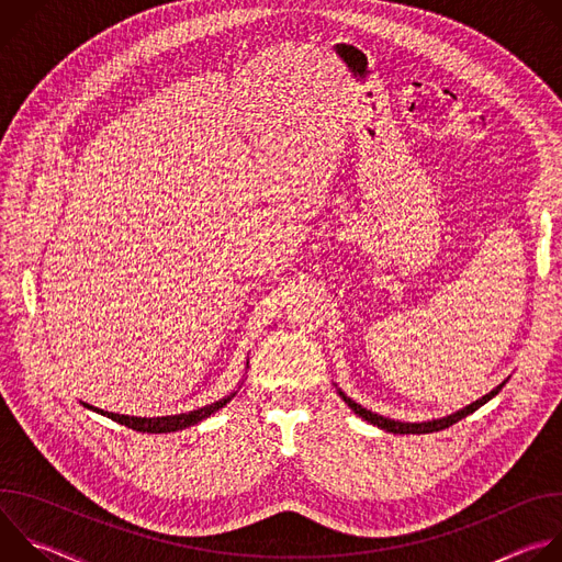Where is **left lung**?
Here are the masks:
<instances>
[{
    "label": "left lung",
    "instance_id": "8db88e82",
    "mask_svg": "<svg viewBox=\"0 0 562 562\" xmlns=\"http://www.w3.org/2000/svg\"><path fill=\"white\" fill-rule=\"evenodd\" d=\"M505 382H507V380H505ZM505 382H501L494 391H490L487 395L475 400V403L467 405L464 409H460V412H456V414H451V416L438 418V420H427V423H400V420H391V418L378 416V414H373V412L360 407L358 403H353V400H351L349 395H345L340 389H338V393H340V397L345 400V403H347L362 420H367V423H371V425H375V427H380V429H384V431H389V434H434V431H442V429L456 425L458 420H462V418H467L469 414H473L477 407H483L485 403H490V400H492L494 395H498V391L505 386Z\"/></svg>",
    "mask_w": 562,
    "mask_h": 562
}]
</instances>
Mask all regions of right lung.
I'll list each match as a JSON object with an SVG mask.
<instances>
[{
    "label": "right lung",
    "mask_w": 562,
    "mask_h": 562,
    "mask_svg": "<svg viewBox=\"0 0 562 562\" xmlns=\"http://www.w3.org/2000/svg\"><path fill=\"white\" fill-rule=\"evenodd\" d=\"M249 364V362H247ZM237 391H233L231 395L217 400V403H211L202 409H195V412H189V414H178V416H162V418H137V416H120V414H111V412H102L98 407H91L87 403H82L87 409L91 412H98L133 431H142V434H171V431H180V429H187V427H193L198 423H202L204 418H209L211 414H215L217 409H222L228 400L235 395Z\"/></svg>",
    "instance_id": "1"
}]
</instances>
